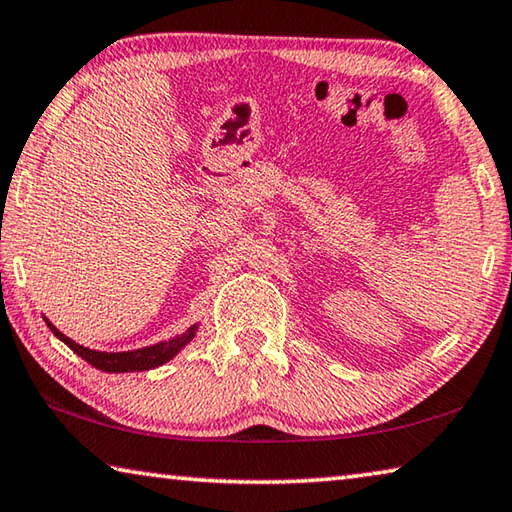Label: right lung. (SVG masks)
Listing matches in <instances>:
<instances>
[{
	"label": "right lung",
	"instance_id": "add662e5",
	"mask_svg": "<svg viewBox=\"0 0 512 512\" xmlns=\"http://www.w3.org/2000/svg\"><path fill=\"white\" fill-rule=\"evenodd\" d=\"M45 323L49 325L51 332H54V336H58V339L63 341L69 350H74L81 359L92 363L94 368L106 370V372H142V370L158 368V366H162V363H167L169 359L176 357V354L183 350L196 334V325H194V327H189L187 332L173 336V339H169V341L153 343V345H149V348H140V350H131V352H99V350L83 348V345L72 341L63 332H58V329L51 325L47 318H45Z\"/></svg>",
	"mask_w": 512,
	"mask_h": 512
}]
</instances>
